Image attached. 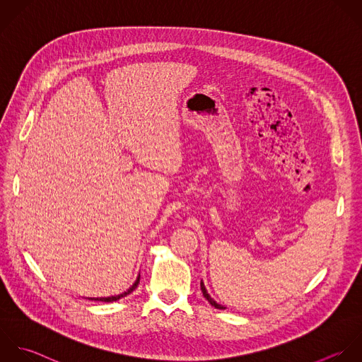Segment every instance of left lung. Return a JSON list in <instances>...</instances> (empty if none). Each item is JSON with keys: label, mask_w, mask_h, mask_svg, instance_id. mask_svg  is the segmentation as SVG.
Instances as JSON below:
<instances>
[{"label": "left lung", "mask_w": 362, "mask_h": 362, "mask_svg": "<svg viewBox=\"0 0 362 362\" xmlns=\"http://www.w3.org/2000/svg\"><path fill=\"white\" fill-rule=\"evenodd\" d=\"M200 288H202V292H203V296H204V298H206V299H207V300H209V303H210V305H211V306H214V308H216V309H226V308H224V306H221V305H218V303H217V302H216V300H214V299H211V296H210V295H209V293H207V291H206V286H204V284H203V282H202V284H200Z\"/></svg>", "instance_id": "8db88e82"}]
</instances>
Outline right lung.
<instances>
[{
	"mask_svg": "<svg viewBox=\"0 0 362 362\" xmlns=\"http://www.w3.org/2000/svg\"><path fill=\"white\" fill-rule=\"evenodd\" d=\"M138 284H139V276H138V279L135 281V284L127 291V292H124V293H121V295H118V296H111V298H97V299H94V298H90L88 300H97V302H107V303H110V302H115V300H119L121 298H124V296H127V295H129V293H132L135 289H136V286H138Z\"/></svg>",
	"mask_w": 362,
	"mask_h": 362,
	"instance_id": "obj_1",
	"label": "right lung"
}]
</instances>
